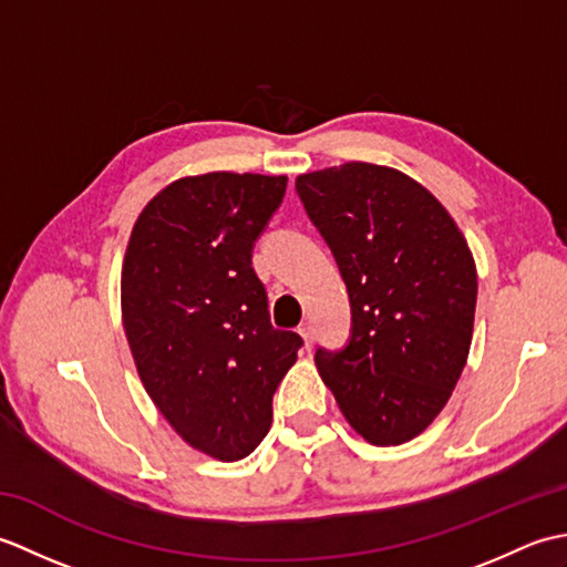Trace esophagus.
Returning <instances> with one entry per match:
<instances>
[{
  "mask_svg": "<svg viewBox=\"0 0 567 567\" xmlns=\"http://www.w3.org/2000/svg\"><path fill=\"white\" fill-rule=\"evenodd\" d=\"M299 336L305 339L307 348H311V343H315V331H311V323H302V327H299Z\"/></svg>",
  "mask_w": 567,
  "mask_h": 567,
  "instance_id": "esophagus-1",
  "label": "esophagus"
}]
</instances>
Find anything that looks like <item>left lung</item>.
<instances>
[{
	"label": "left lung",
	"instance_id": "obj_1",
	"mask_svg": "<svg viewBox=\"0 0 567 567\" xmlns=\"http://www.w3.org/2000/svg\"><path fill=\"white\" fill-rule=\"evenodd\" d=\"M351 299V339L315 360L372 445L419 436L451 400L473 341L477 272L443 204L394 167L343 163L297 177Z\"/></svg>",
	"mask_w": 567,
	"mask_h": 567
}]
</instances>
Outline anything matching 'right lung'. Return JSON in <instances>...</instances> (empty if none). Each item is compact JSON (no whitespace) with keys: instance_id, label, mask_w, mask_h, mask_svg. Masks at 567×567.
Wrapping results in <instances>:
<instances>
[{"instance_id":"right-lung-1","label":"right lung","mask_w":567,"mask_h":567,"mask_svg":"<svg viewBox=\"0 0 567 567\" xmlns=\"http://www.w3.org/2000/svg\"><path fill=\"white\" fill-rule=\"evenodd\" d=\"M285 187V175L175 179L141 212L124 256L122 319L143 388L192 449L224 463L265 439L302 348L270 323L250 260Z\"/></svg>"}]
</instances>
